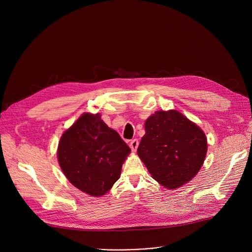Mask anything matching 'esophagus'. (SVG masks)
Returning a JSON list of instances; mask_svg holds the SVG:
<instances>
[{
    "instance_id": "esophagus-1",
    "label": "esophagus",
    "mask_w": 252,
    "mask_h": 252,
    "mask_svg": "<svg viewBox=\"0 0 252 252\" xmlns=\"http://www.w3.org/2000/svg\"><path fill=\"white\" fill-rule=\"evenodd\" d=\"M138 146H139V141H138L137 139H134V140H131V141H130V143H129V147H130L131 151H136V150H137V148H138Z\"/></svg>"
}]
</instances>
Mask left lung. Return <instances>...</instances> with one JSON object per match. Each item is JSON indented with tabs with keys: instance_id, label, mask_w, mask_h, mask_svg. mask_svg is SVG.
Masks as SVG:
<instances>
[{
	"instance_id": "left-lung-1",
	"label": "left lung",
	"mask_w": 252,
	"mask_h": 252,
	"mask_svg": "<svg viewBox=\"0 0 252 252\" xmlns=\"http://www.w3.org/2000/svg\"><path fill=\"white\" fill-rule=\"evenodd\" d=\"M138 155L149 173L168 189L194 178L207 151L202 129L176 110L156 111L145 123Z\"/></svg>"
}]
</instances>
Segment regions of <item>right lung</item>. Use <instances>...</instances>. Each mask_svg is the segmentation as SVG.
Segmentation results:
<instances>
[{
    "label": "right lung",
    "instance_id": "add662e5",
    "mask_svg": "<svg viewBox=\"0 0 252 252\" xmlns=\"http://www.w3.org/2000/svg\"><path fill=\"white\" fill-rule=\"evenodd\" d=\"M130 152L116 130L100 114L85 113L62 135L58 161L68 181L81 191L101 196L119 179Z\"/></svg>",
    "mask_w": 252,
    "mask_h": 252
}]
</instances>
